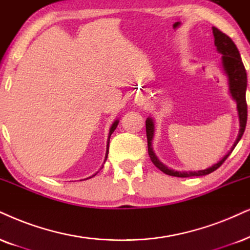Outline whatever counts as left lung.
Masks as SVG:
<instances>
[{"label": "left lung", "instance_id": "left-lung-1", "mask_svg": "<svg viewBox=\"0 0 250 250\" xmlns=\"http://www.w3.org/2000/svg\"><path fill=\"white\" fill-rule=\"evenodd\" d=\"M212 32L214 37V46L217 47V52L222 55V67L224 74L226 75L227 80H229V93L233 99L236 103V109H238L239 114V122L240 129L239 135L236 138L234 145H233L232 150L223 158L220 162L214 164L213 166L209 167L207 169L202 170H189V172H180V170L170 169L166 165L158 159L156 154L153 152L152 148V138L154 135V123L151 118H147L145 121V127H146V137H147V151L148 156H150L151 162L154 164V166L158 167L162 172L170 176H178V178H189V176H202L207 175L216 170L218 167L223 165V163L227 159L235 145L239 143L241 140L243 132H245L246 125H247V103H246V90H247V72H246L245 65H243L241 56L238 48H236L235 43L233 42L232 39L222 31L218 30L217 27H212Z\"/></svg>", "mask_w": 250, "mask_h": 250}]
</instances>
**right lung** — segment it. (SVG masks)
Listing matches in <instances>:
<instances>
[{"instance_id": "1", "label": "right lung", "mask_w": 250, "mask_h": 250, "mask_svg": "<svg viewBox=\"0 0 250 250\" xmlns=\"http://www.w3.org/2000/svg\"><path fill=\"white\" fill-rule=\"evenodd\" d=\"M118 125H119V120H116V121H114V123H113V125H112V127H110V129H109L108 141H107V151H106V156H105V162H106V159H107V156H108V147H109V138H110V135L113 134V131L115 130L116 127H118ZM102 168H103V167H102ZM97 173H98V172H97ZM97 173H96V174H93L92 176H90V178H87V179H91V178H93L94 175H97ZM87 179H84V180H87Z\"/></svg>"}]
</instances>
